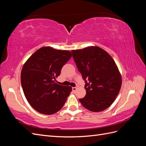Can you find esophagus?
<instances>
[{
  "instance_id": "1",
  "label": "esophagus",
  "mask_w": 146,
  "mask_h": 146,
  "mask_svg": "<svg viewBox=\"0 0 146 146\" xmlns=\"http://www.w3.org/2000/svg\"><path fill=\"white\" fill-rule=\"evenodd\" d=\"M72 91H74V92H75V91H76V90H77V88L76 87H72Z\"/></svg>"
}]
</instances>
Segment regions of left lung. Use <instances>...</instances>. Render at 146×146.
Returning <instances> with one entry per match:
<instances>
[{
	"label": "left lung",
	"mask_w": 146,
	"mask_h": 146,
	"mask_svg": "<svg viewBox=\"0 0 146 146\" xmlns=\"http://www.w3.org/2000/svg\"><path fill=\"white\" fill-rule=\"evenodd\" d=\"M71 52L85 82L86 94L79 101L91 111H104L114 102L121 90L122 78L115 62L107 52L97 46Z\"/></svg>",
	"instance_id": "1"
}]
</instances>
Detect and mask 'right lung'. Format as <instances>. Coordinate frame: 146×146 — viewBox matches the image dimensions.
Here are the masks:
<instances>
[{"label":"right lung","mask_w":146,"mask_h":146,"mask_svg":"<svg viewBox=\"0 0 146 146\" xmlns=\"http://www.w3.org/2000/svg\"><path fill=\"white\" fill-rule=\"evenodd\" d=\"M71 56L69 51L43 47L24 64L21 85L26 99L36 111L50 115L63 107L72 88L58 85L56 78Z\"/></svg>","instance_id":"1"}]
</instances>
